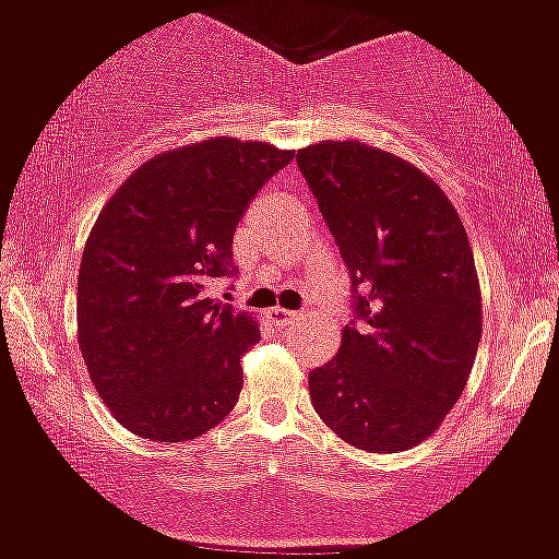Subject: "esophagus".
Returning a JSON list of instances; mask_svg holds the SVG:
<instances>
[{"mask_svg":"<svg viewBox=\"0 0 559 559\" xmlns=\"http://www.w3.org/2000/svg\"><path fill=\"white\" fill-rule=\"evenodd\" d=\"M297 317H300V314H297V311H289V309H270V320H273L275 325H281V328L292 325Z\"/></svg>","mask_w":559,"mask_h":559,"instance_id":"34e87169","label":"esophagus"}]
</instances>
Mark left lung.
<instances>
[{
	"instance_id": "1",
	"label": "left lung",
	"mask_w": 559,
	"mask_h": 559,
	"mask_svg": "<svg viewBox=\"0 0 559 559\" xmlns=\"http://www.w3.org/2000/svg\"><path fill=\"white\" fill-rule=\"evenodd\" d=\"M338 245L356 320L309 372L311 405L342 441L403 452L461 400L483 336L474 253L444 190L414 162L358 140L297 151Z\"/></svg>"
}]
</instances>
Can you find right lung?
Instances as JSON below:
<instances>
[{
  "label": "right lung",
  "instance_id": "right-lung-1",
  "mask_svg": "<svg viewBox=\"0 0 559 559\" xmlns=\"http://www.w3.org/2000/svg\"><path fill=\"white\" fill-rule=\"evenodd\" d=\"M295 151L212 138L140 165L104 203L76 284V336L109 414L134 436L190 441L221 425L259 342L250 311L215 304L264 181Z\"/></svg>",
  "mask_w": 559,
  "mask_h": 559
}]
</instances>
